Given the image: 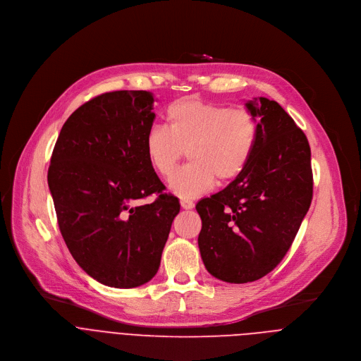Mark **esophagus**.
<instances>
[{"label":"esophagus","mask_w":361,"mask_h":361,"mask_svg":"<svg viewBox=\"0 0 361 361\" xmlns=\"http://www.w3.org/2000/svg\"><path fill=\"white\" fill-rule=\"evenodd\" d=\"M180 204H181V207H183L184 210H191V209H194V202H192L191 200H188V198H181Z\"/></svg>","instance_id":"esophagus-1"}]
</instances>
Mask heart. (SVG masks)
Instances as JSON below:
<instances>
[{
    "mask_svg": "<svg viewBox=\"0 0 361 361\" xmlns=\"http://www.w3.org/2000/svg\"><path fill=\"white\" fill-rule=\"evenodd\" d=\"M167 127L145 134L151 167L170 178L187 151L190 163L170 181L173 192L197 197L235 180L247 167L259 138V123L245 109H228L194 99L177 101L166 113Z\"/></svg>",
    "mask_w": 361,
    "mask_h": 361,
    "instance_id": "heart-1",
    "label": "heart"
}]
</instances>
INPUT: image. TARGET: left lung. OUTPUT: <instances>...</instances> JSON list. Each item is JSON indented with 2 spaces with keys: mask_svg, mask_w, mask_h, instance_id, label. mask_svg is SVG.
Listing matches in <instances>:
<instances>
[{
  "mask_svg": "<svg viewBox=\"0 0 361 361\" xmlns=\"http://www.w3.org/2000/svg\"><path fill=\"white\" fill-rule=\"evenodd\" d=\"M259 118V138L244 171L202 198L198 247L207 271L241 284L274 270L291 247L313 198L312 151L305 134L279 102H245Z\"/></svg>",
  "mask_w": 361,
  "mask_h": 361,
  "instance_id": "left-lung-1",
  "label": "left lung"
}]
</instances>
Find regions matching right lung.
<instances>
[{
  "mask_svg": "<svg viewBox=\"0 0 361 361\" xmlns=\"http://www.w3.org/2000/svg\"><path fill=\"white\" fill-rule=\"evenodd\" d=\"M148 91L94 97L64 123L48 169L61 235L77 264L98 283L133 288L157 274L178 198L145 154L156 118ZM151 193L158 198L141 206Z\"/></svg>",
  "mask_w": 361,
  "mask_h": 361,
  "instance_id": "right-lung-1",
  "label": "right lung"
}]
</instances>
